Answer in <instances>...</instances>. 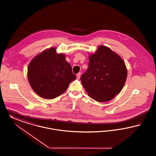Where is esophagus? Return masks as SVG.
Returning a JSON list of instances; mask_svg holds the SVG:
<instances>
[{
    "instance_id": "obj_1",
    "label": "esophagus",
    "mask_w": 156,
    "mask_h": 156,
    "mask_svg": "<svg viewBox=\"0 0 156 156\" xmlns=\"http://www.w3.org/2000/svg\"><path fill=\"white\" fill-rule=\"evenodd\" d=\"M77 79H79L80 78V76H81V73H79L78 74H77Z\"/></svg>"
}]
</instances>
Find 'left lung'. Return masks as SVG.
Returning a JSON list of instances; mask_svg holds the SVG:
<instances>
[{
    "mask_svg": "<svg viewBox=\"0 0 156 156\" xmlns=\"http://www.w3.org/2000/svg\"><path fill=\"white\" fill-rule=\"evenodd\" d=\"M89 67L80 78L89 96L98 102L114 98L123 89L127 70L122 58L109 48L100 45L89 54Z\"/></svg>",
    "mask_w": 156,
    "mask_h": 156,
    "instance_id": "obj_1",
    "label": "left lung"
}]
</instances>
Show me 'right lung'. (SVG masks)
Here are the masks:
<instances>
[{"label":"right lung","instance_id":"1","mask_svg":"<svg viewBox=\"0 0 156 156\" xmlns=\"http://www.w3.org/2000/svg\"><path fill=\"white\" fill-rule=\"evenodd\" d=\"M65 58V55L58 53L56 48L52 47L43 50L30 61L27 79L38 96L46 99L56 98L76 79Z\"/></svg>","mask_w":156,"mask_h":156}]
</instances>
